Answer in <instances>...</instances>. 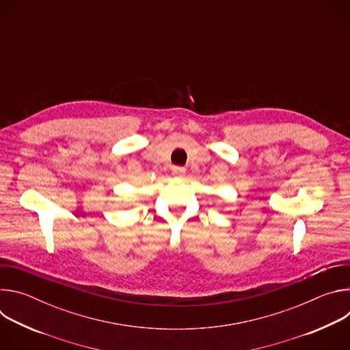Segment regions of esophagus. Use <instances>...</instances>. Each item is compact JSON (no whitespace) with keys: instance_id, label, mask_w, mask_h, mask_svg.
Instances as JSON below:
<instances>
[{"instance_id":"obj_1","label":"esophagus","mask_w":350,"mask_h":350,"mask_svg":"<svg viewBox=\"0 0 350 350\" xmlns=\"http://www.w3.org/2000/svg\"><path fill=\"white\" fill-rule=\"evenodd\" d=\"M173 173H174L176 176H184L185 169H184V167H180V166H176V167H173Z\"/></svg>"}]
</instances>
